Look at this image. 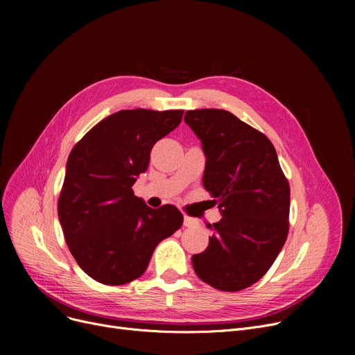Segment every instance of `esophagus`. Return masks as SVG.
Wrapping results in <instances>:
<instances>
[{
    "mask_svg": "<svg viewBox=\"0 0 355 355\" xmlns=\"http://www.w3.org/2000/svg\"><path fill=\"white\" fill-rule=\"evenodd\" d=\"M196 225H198L197 220H194V218H191V217H189V216L184 217V226H185V227H193V226H196Z\"/></svg>",
    "mask_w": 355,
    "mask_h": 355,
    "instance_id": "obj_1",
    "label": "esophagus"
}]
</instances>
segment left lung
Returning <instances> with one entry per match:
<instances>
[{"label": "left lung", "mask_w": 355, "mask_h": 355, "mask_svg": "<svg viewBox=\"0 0 355 355\" xmlns=\"http://www.w3.org/2000/svg\"><path fill=\"white\" fill-rule=\"evenodd\" d=\"M206 154L202 185L221 210L207 249L193 256L202 282L237 292L270 269L289 232V182L269 138L223 109L184 116Z\"/></svg>", "instance_id": "obj_1"}]
</instances>
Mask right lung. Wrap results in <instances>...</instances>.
I'll list each match as a JSON object with an SVG mask.
<instances>
[{"label": "right lung", "instance_id": "1", "mask_svg": "<svg viewBox=\"0 0 355 355\" xmlns=\"http://www.w3.org/2000/svg\"><path fill=\"white\" fill-rule=\"evenodd\" d=\"M184 110L126 109L102 119L73 146L59 196L64 240L80 269L103 285L138 279L161 240L182 226L171 204L151 209L134 194L157 141Z\"/></svg>", "mask_w": 355, "mask_h": 355}]
</instances>
